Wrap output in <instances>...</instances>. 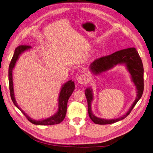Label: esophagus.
Instances as JSON below:
<instances>
[{"mask_svg": "<svg viewBox=\"0 0 153 153\" xmlns=\"http://www.w3.org/2000/svg\"><path fill=\"white\" fill-rule=\"evenodd\" d=\"M77 81L79 82V84L84 85V84H86L87 83L88 78L85 75H82L77 78Z\"/></svg>", "mask_w": 153, "mask_h": 153, "instance_id": "obj_1", "label": "esophagus"}]
</instances>
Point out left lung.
Masks as SVG:
<instances>
[{
  "label": "left lung",
  "instance_id": "8db88e82",
  "mask_svg": "<svg viewBox=\"0 0 153 153\" xmlns=\"http://www.w3.org/2000/svg\"><path fill=\"white\" fill-rule=\"evenodd\" d=\"M117 64H126L129 73L131 74L133 82L135 84L137 89V97L133 103L131 107L128 112L123 117L116 119L106 120L96 117L91 111V101L93 99L92 91L90 88L85 90V96L87 100L88 113L89 117L95 124H108L116 123L126 118L131 113V110L137 103L140 99L143 91V67L141 58L135 48H128L117 51L112 54L106 55L96 59L91 64V70L96 73L99 74L107 71L113 68Z\"/></svg>",
  "mask_w": 153,
  "mask_h": 153
}]
</instances>
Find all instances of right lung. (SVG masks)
<instances>
[{"label":"right lung","mask_w":153,"mask_h":153,"mask_svg":"<svg viewBox=\"0 0 153 153\" xmlns=\"http://www.w3.org/2000/svg\"><path fill=\"white\" fill-rule=\"evenodd\" d=\"M30 46L29 45H20L18 47L16 48L15 50V53L13 56V58L10 64V66H9V71H8V76H9V85H10V96L11 100L13 101V103L16 107L19 109L21 112L23 113L26 118L28 119V121H30L31 123L34 124H38V125H53L61 123L64 119L65 118L66 111H67V104L69 100V98L72 94L73 91L75 90V83L72 80H69L66 82L65 84L63 85L62 87L61 92H60L59 97V110L52 117H49L48 119H46L42 121H35V120H32L27 115L24 111H23L19 106H18L15 99V96H14V91H13V69L15 65V63L17 61V59L19 57L20 54H21L23 52L30 48Z\"/></svg>","instance_id":"obj_1"}]
</instances>
